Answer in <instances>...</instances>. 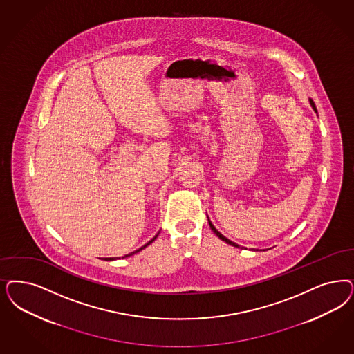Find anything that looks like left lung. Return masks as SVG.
<instances>
[{"instance_id":"left-lung-1","label":"left lung","mask_w":354,"mask_h":354,"mask_svg":"<svg viewBox=\"0 0 354 354\" xmlns=\"http://www.w3.org/2000/svg\"><path fill=\"white\" fill-rule=\"evenodd\" d=\"M308 102H310V106L313 107V110L315 111V112H317V107H315V103H314V100H313L311 97H308ZM207 222H209V226H210L212 232H214V234H216V235H217V236L220 238L221 241H223V242H226V243L230 244V245H234V247H238V248H244V247H241L239 244L234 243L232 241H230V239H227L226 236H223V235H222V234H221V232H218V230H217V229H216L214 226H213V223L210 222V220H209V217H207ZM254 251H255V250H254ZM260 251H261V250H260ZM263 251H266V250H263Z\"/></svg>"}]
</instances>
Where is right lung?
Wrapping results in <instances>:
<instances>
[{
  "mask_svg": "<svg viewBox=\"0 0 354 354\" xmlns=\"http://www.w3.org/2000/svg\"><path fill=\"white\" fill-rule=\"evenodd\" d=\"M158 234H159V232H158ZM158 234H157V235H156V236H154V238H153V239H150V241H149V242H147V244H144V245H142V247H141V248H138V250H136V251H133V252H131V254H128V255H125V257H122V259H124V257H132V255H134V254H137V252H140V251H141V250H144V248H145V247H147V245H149V244L153 243V242H154V241H156V239H157V236H158ZM116 259H120V257H104V260H107V261H112V260H116Z\"/></svg>",
  "mask_w": 354,
  "mask_h": 354,
  "instance_id": "right-lung-1",
  "label": "right lung"
}]
</instances>
